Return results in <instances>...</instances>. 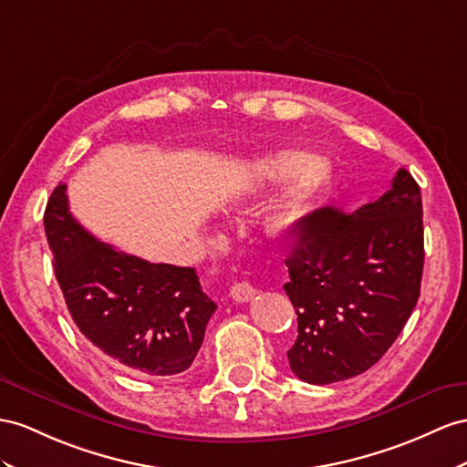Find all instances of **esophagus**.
<instances>
[{"mask_svg":"<svg viewBox=\"0 0 467 467\" xmlns=\"http://www.w3.org/2000/svg\"><path fill=\"white\" fill-rule=\"evenodd\" d=\"M254 294H256V288L250 282H236L233 288H231V297L234 302H248V300H253L254 297Z\"/></svg>","mask_w":467,"mask_h":467,"instance_id":"obj_1","label":"esophagus"}]
</instances>
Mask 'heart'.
<instances>
[{"mask_svg":"<svg viewBox=\"0 0 467 467\" xmlns=\"http://www.w3.org/2000/svg\"><path fill=\"white\" fill-rule=\"evenodd\" d=\"M319 167L321 163L317 158L297 150L254 155L253 160L243 165L244 177L256 187L276 185L295 179L284 189V193L274 202L266 217V229L272 236H288L304 223L309 199H312L316 189L314 177L309 175L319 171Z\"/></svg>","mask_w":467,"mask_h":467,"instance_id":"heart-1","label":"heart"}]
</instances>
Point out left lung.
<instances>
[{
  "mask_svg": "<svg viewBox=\"0 0 467 467\" xmlns=\"http://www.w3.org/2000/svg\"><path fill=\"white\" fill-rule=\"evenodd\" d=\"M284 284L297 314L288 351L297 379L329 385L365 373L389 351L420 296L422 197L399 170L392 187L355 213L306 214L285 260Z\"/></svg>",
  "mask_w": 467,
  "mask_h": 467,
  "instance_id": "8db88e82",
  "label": "left lung"
}]
</instances>
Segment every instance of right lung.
I'll return each mask as SVG.
<instances>
[{"label":"right lung","instance_id":"obj_1","mask_svg":"<svg viewBox=\"0 0 467 467\" xmlns=\"http://www.w3.org/2000/svg\"><path fill=\"white\" fill-rule=\"evenodd\" d=\"M43 223L68 312L94 348L136 375L191 367L217 309L193 268L151 265L97 241L70 214L65 183L55 187Z\"/></svg>","mask_w":467,"mask_h":467}]
</instances>
